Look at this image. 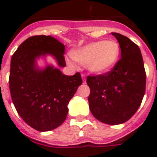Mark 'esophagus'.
I'll use <instances>...</instances> for the list:
<instances>
[{"mask_svg": "<svg viewBox=\"0 0 157 157\" xmlns=\"http://www.w3.org/2000/svg\"><path fill=\"white\" fill-rule=\"evenodd\" d=\"M82 79H83V82L86 83V75L82 74Z\"/></svg>", "mask_w": 157, "mask_h": 157, "instance_id": "1", "label": "esophagus"}]
</instances>
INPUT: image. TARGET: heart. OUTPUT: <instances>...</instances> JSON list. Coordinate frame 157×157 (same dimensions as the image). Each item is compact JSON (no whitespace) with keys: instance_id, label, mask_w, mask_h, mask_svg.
I'll return each instance as SVG.
<instances>
[{"instance_id":"b5f03b06","label":"heart","mask_w":157,"mask_h":157,"mask_svg":"<svg viewBox=\"0 0 157 157\" xmlns=\"http://www.w3.org/2000/svg\"><path fill=\"white\" fill-rule=\"evenodd\" d=\"M120 53V45L114 40L90 42L72 50L71 56L78 63L84 64L94 74L109 71L117 62Z\"/></svg>"}]
</instances>
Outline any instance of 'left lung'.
I'll use <instances>...</instances> for the list:
<instances>
[{"label": "left lung", "mask_w": 157, "mask_h": 157, "mask_svg": "<svg viewBox=\"0 0 157 157\" xmlns=\"http://www.w3.org/2000/svg\"><path fill=\"white\" fill-rule=\"evenodd\" d=\"M112 34L120 44L121 58L110 71L88 76L86 82L93 116L104 123L118 125L138 111L145 95L146 75L139 47L126 36Z\"/></svg>", "instance_id": "1"}]
</instances>
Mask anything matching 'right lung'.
<instances>
[{
	"mask_svg": "<svg viewBox=\"0 0 157 157\" xmlns=\"http://www.w3.org/2000/svg\"><path fill=\"white\" fill-rule=\"evenodd\" d=\"M65 46L46 35L28 37L11 59L9 89L18 114L32 128L48 131L66 120L70 100L82 80L79 72L65 75L58 68L47 65L41 69L37 58L51 55L58 66L65 67Z\"/></svg>",
	"mask_w": 157,
	"mask_h": 157,
	"instance_id": "obj_1",
	"label": "right lung"
}]
</instances>
